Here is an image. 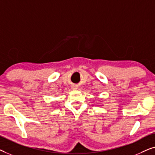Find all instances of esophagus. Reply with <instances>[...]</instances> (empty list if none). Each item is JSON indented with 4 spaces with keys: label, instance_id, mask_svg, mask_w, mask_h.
<instances>
[{
    "label": "esophagus",
    "instance_id": "1",
    "mask_svg": "<svg viewBox=\"0 0 155 155\" xmlns=\"http://www.w3.org/2000/svg\"><path fill=\"white\" fill-rule=\"evenodd\" d=\"M74 90H76V89H78V87L77 86H73V87Z\"/></svg>",
    "mask_w": 155,
    "mask_h": 155
}]
</instances>
